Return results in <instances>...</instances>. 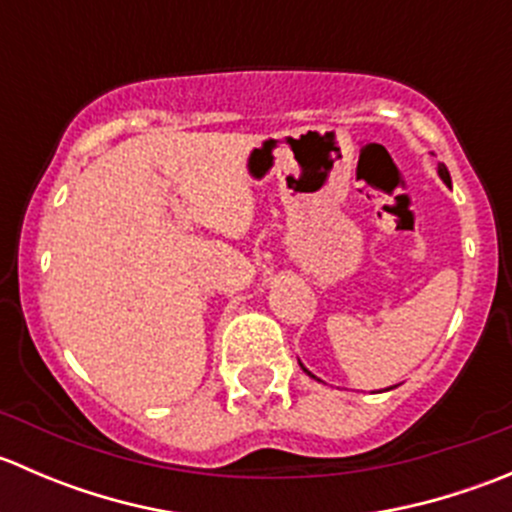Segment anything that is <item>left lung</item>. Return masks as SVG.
Wrapping results in <instances>:
<instances>
[{
  "label": "left lung",
  "mask_w": 512,
  "mask_h": 512,
  "mask_svg": "<svg viewBox=\"0 0 512 512\" xmlns=\"http://www.w3.org/2000/svg\"><path fill=\"white\" fill-rule=\"evenodd\" d=\"M438 178H441L443 183H446V185H451V173H448V168H446V165H443V163H438ZM299 366H302V371H304V374H307V376H312V379H317V376H314L312 371H309L307 366L302 364V361H299ZM317 381H322V379H317Z\"/></svg>",
  "instance_id": "1"
}]
</instances>
